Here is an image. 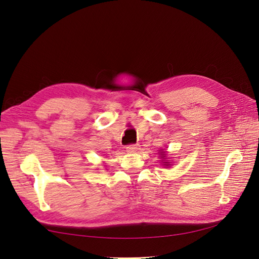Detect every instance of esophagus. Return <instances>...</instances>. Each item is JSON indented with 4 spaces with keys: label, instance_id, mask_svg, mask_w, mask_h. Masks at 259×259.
<instances>
[{
    "label": "esophagus",
    "instance_id": "esophagus-1",
    "mask_svg": "<svg viewBox=\"0 0 259 259\" xmlns=\"http://www.w3.org/2000/svg\"><path fill=\"white\" fill-rule=\"evenodd\" d=\"M140 149V146L139 145H128L127 147H126V150L128 151V152H131V153H133V152H137L138 150Z\"/></svg>",
    "mask_w": 259,
    "mask_h": 259
}]
</instances>
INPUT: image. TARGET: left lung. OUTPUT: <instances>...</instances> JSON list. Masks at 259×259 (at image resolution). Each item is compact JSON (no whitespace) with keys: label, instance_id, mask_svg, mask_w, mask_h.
I'll return each instance as SVG.
<instances>
[{"label":"left lung","instance_id":"obj_1","mask_svg":"<svg viewBox=\"0 0 259 259\" xmlns=\"http://www.w3.org/2000/svg\"><path fill=\"white\" fill-rule=\"evenodd\" d=\"M161 156H162L161 159H166V151H161ZM163 164H164V165H165V166H169V163H168L167 160L164 161Z\"/></svg>","mask_w":259,"mask_h":259}]
</instances>
